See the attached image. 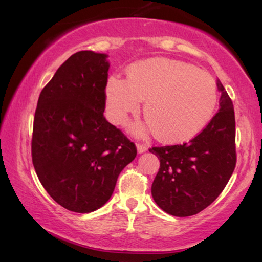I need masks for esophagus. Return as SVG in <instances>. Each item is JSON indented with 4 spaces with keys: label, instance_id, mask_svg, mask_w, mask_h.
Here are the masks:
<instances>
[{
    "label": "esophagus",
    "instance_id": "34e87169",
    "mask_svg": "<svg viewBox=\"0 0 262 262\" xmlns=\"http://www.w3.org/2000/svg\"><path fill=\"white\" fill-rule=\"evenodd\" d=\"M146 150H148V146H146V145H144V144H137V152L138 154L145 152Z\"/></svg>",
    "mask_w": 262,
    "mask_h": 262
}]
</instances>
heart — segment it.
I'll list each match as a JSON object with an SVG mask.
<instances>
[{
    "instance_id": "heart-1",
    "label": "heart",
    "mask_w": 262,
    "mask_h": 262,
    "mask_svg": "<svg viewBox=\"0 0 262 262\" xmlns=\"http://www.w3.org/2000/svg\"><path fill=\"white\" fill-rule=\"evenodd\" d=\"M144 103L148 121L132 132L155 131L162 141H187L200 134L212 119L218 101L213 77L187 63L154 58L132 64L127 78L111 75L105 88L106 117L123 124Z\"/></svg>"
}]
</instances>
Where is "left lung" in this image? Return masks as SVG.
I'll return each instance as SVG.
<instances>
[{"mask_svg":"<svg viewBox=\"0 0 262 262\" xmlns=\"http://www.w3.org/2000/svg\"><path fill=\"white\" fill-rule=\"evenodd\" d=\"M220 110L207 126L188 143L155 146L160 160L151 186L155 203L177 217L199 213L217 199L236 164L234 106L220 80Z\"/></svg>","mask_w":262,"mask_h":262,"instance_id":"obj_1","label":"left lung"}]
</instances>
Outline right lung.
Wrapping results in <instances>:
<instances>
[{
	"label": "right lung",
	"instance_id": "add662e5",
	"mask_svg": "<svg viewBox=\"0 0 262 262\" xmlns=\"http://www.w3.org/2000/svg\"><path fill=\"white\" fill-rule=\"evenodd\" d=\"M108 55L70 56L35 110L32 161L42 187L64 209L89 213L108 202L135 144L103 117Z\"/></svg>",
	"mask_w": 262,
	"mask_h": 262
}]
</instances>
